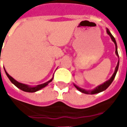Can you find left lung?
Wrapping results in <instances>:
<instances>
[{"mask_svg":"<svg viewBox=\"0 0 127 127\" xmlns=\"http://www.w3.org/2000/svg\"><path fill=\"white\" fill-rule=\"evenodd\" d=\"M107 34H108L109 36H110L112 40L115 43V45H116V55L118 56V50H117V44H116V40H115L114 37L113 36V35L111 34V32H109V31L108 30V29H107ZM118 66H119V61H118V63L116 66L115 71L114 73V74L112 75V77H111L109 80H107V82H105L103 84H102V85L98 86L97 88H96L95 90H93V91H85V90H83V89H81V88H78V87L76 86H75V87L77 88V89L78 90V91H80V92H82V93H83L87 94V95H90V94H91V95H93V94H96V93H101V92H102V91L106 90L107 88L109 87V86L112 84V82H113V80H114V79L115 76H116V75L118 69Z\"/></svg>","mask_w":127,"mask_h":127,"instance_id":"left-lung-1","label":"left lung"}]
</instances>
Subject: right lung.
<instances>
[{
	"instance_id": "add662e5",
	"label": "right lung",
	"mask_w": 127,
	"mask_h": 127,
	"mask_svg": "<svg viewBox=\"0 0 127 127\" xmlns=\"http://www.w3.org/2000/svg\"><path fill=\"white\" fill-rule=\"evenodd\" d=\"M7 76L9 77V80H11V82L14 85L16 86L18 88H20V89L22 90V91H25V92H28V93H34V92H36V91H39L40 89H41V88H44L45 86H46L48 84V83L52 80H51L50 81H49V82H47L44 83V84H40V85L36 86H35V87H30V86H26L25 85V84H21V83L18 82L16 80H15L13 78H12L11 76H9L7 73Z\"/></svg>"
}]
</instances>
